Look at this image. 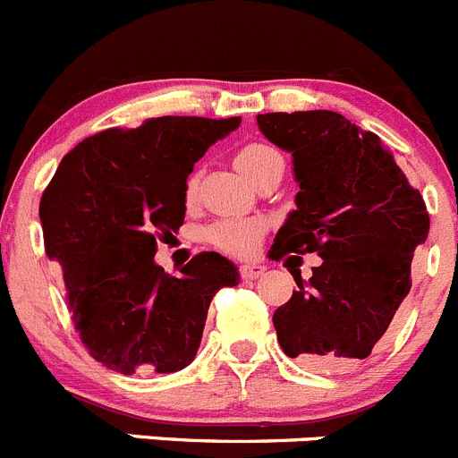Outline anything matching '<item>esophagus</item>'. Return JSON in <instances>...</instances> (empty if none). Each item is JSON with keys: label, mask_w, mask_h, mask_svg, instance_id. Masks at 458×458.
<instances>
[{"label": "esophagus", "mask_w": 458, "mask_h": 458, "mask_svg": "<svg viewBox=\"0 0 458 458\" xmlns=\"http://www.w3.org/2000/svg\"><path fill=\"white\" fill-rule=\"evenodd\" d=\"M265 274V265H258V262H250V265L239 267V276L244 280H255Z\"/></svg>", "instance_id": "34e87169"}]
</instances>
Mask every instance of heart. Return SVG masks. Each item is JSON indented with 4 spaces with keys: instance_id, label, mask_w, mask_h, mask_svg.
I'll return each mask as SVG.
<instances>
[{
    "instance_id": "heart-1",
    "label": "heart",
    "mask_w": 458,
    "mask_h": 458,
    "mask_svg": "<svg viewBox=\"0 0 458 458\" xmlns=\"http://www.w3.org/2000/svg\"><path fill=\"white\" fill-rule=\"evenodd\" d=\"M280 155L269 146H262V143H250V146L242 148L234 157V164L246 178L253 180L255 173L265 166L271 159H278ZM283 159V157H280ZM196 175L187 180V199H191L193 191H196ZM267 225L262 219H221L214 225H209L205 237L212 246H216L219 250L230 255H250L258 249L259 239L265 234Z\"/></svg>"
}]
</instances>
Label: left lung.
Instances as JSON below:
<instances>
[{"instance_id": "left-lung-1", "label": "left lung", "mask_w": 458, "mask_h": 458, "mask_svg": "<svg viewBox=\"0 0 458 458\" xmlns=\"http://www.w3.org/2000/svg\"><path fill=\"white\" fill-rule=\"evenodd\" d=\"M258 127L292 152L299 182L269 258L324 259L308 283L290 269L299 290L274 312L278 344L310 369L352 368L411 292L413 253L429 234L427 205L381 139L342 114H259Z\"/></svg>"}]
</instances>
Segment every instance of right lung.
<instances>
[{
  "label": "right lung",
  "mask_w": 458,
  "mask_h": 458,
  "mask_svg": "<svg viewBox=\"0 0 458 458\" xmlns=\"http://www.w3.org/2000/svg\"><path fill=\"white\" fill-rule=\"evenodd\" d=\"M239 123L162 116L98 131L61 159L43 191L45 253L64 269L84 347L114 372L187 368L214 294L239 283L237 267L214 250L191 258L178 278L155 262L157 237L184 224L193 164Z\"/></svg>",
  "instance_id": "1"
}]
</instances>
